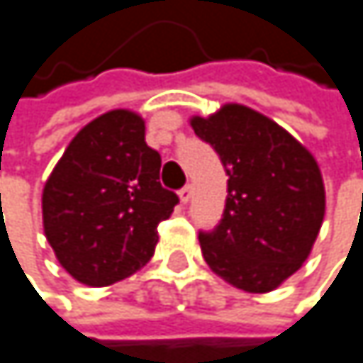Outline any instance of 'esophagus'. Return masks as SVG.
Returning <instances> with one entry per match:
<instances>
[{
    "label": "esophagus",
    "instance_id": "34e87169",
    "mask_svg": "<svg viewBox=\"0 0 363 363\" xmlns=\"http://www.w3.org/2000/svg\"><path fill=\"white\" fill-rule=\"evenodd\" d=\"M191 196H194V189H191V185H185L183 189L178 191V198H180V202H183V204H187V202L191 200Z\"/></svg>",
    "mask_w": 363,
    "mask_h": 363
}]
</instances>
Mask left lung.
<instances>
[{"label": "left lung", "mask_w": 363, "mask_h": 363, "mask_svg": "<svg viewBox=\"0 0 363 363\" xmlns=\"http://www.w3.org/2000/svg\"><path fill=\"white\" fill-rule=\"evenodd\" d=\"M191 126L228 174L221 221L200 232L206 264L245 293L275 291L308 260L325 217L312 152L271 118L228 103Z\"/></svg>", "instance_id": "8db88e82"}]
</instances>
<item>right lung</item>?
<instances>
[{
	"label": "right lung",
	"mask_w": 363,
	"mask_h": 363,
	"mask_svg": "<svg viewBox=\"0 0 363 363\" xmlns=\"http://www.w3.org/2000/svg\"><path fill=\"white\" fill-rule=\"evenodd\" d=\"M159 169L161 157L135 111H107L72 138L45 183L43 225L77 281L109 286L152 258L157 225L178 204Z\"/></svg>",
	"instance_id": "right-lung-1"
}]
</instances>
